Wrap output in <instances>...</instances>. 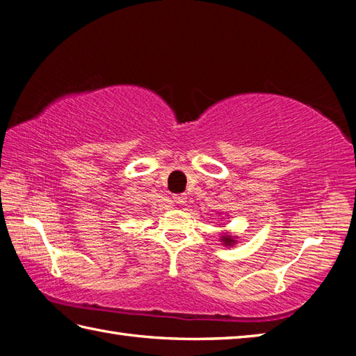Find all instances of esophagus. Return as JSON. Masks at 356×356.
Segmentation results:
<instances>
[{
    "instance_id": "1",
    "label": "esophagus",
    "mask_w": 356,
    "mask_h": 356,
    "mask_svg": "<svg viewBox=\"0 0 356 356\" xmlns=\"http://www.w3.org/2000/svg\"><path fill=\"white\" fill-rule=\"evenodd\" d=\"M172 202L177 204H185L186 203V195L185 194H176L172 195Z\"/></svg>"
}]
</instances>
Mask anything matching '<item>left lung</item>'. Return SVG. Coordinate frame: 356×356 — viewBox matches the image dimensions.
Masks as SVG:
<instances>
[{
  "mask_svg": "<svg viewBox=\"0 0 356 356\" xmlns=\"http://www.w3.org/2000/svg\"><path fill=\"white\" fill-rule=\"evenodd\" d=\"M225 227V226H222ZM236 235H234L232 232H229V230H226V232H221V236H220V241L221 244L225 247H232L236 244Z\"/></svg>",
  "mask_w": 356,
  "mask_h": 356,
  "instance_id": "obj_1",
  "label": "left lung"
}]
</instances>
